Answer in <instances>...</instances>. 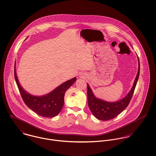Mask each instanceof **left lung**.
Wrapping results in <instances>:
<instances>
[{
  "mask_svg": "<svg viewBox=\"0 0 156 156\" xmlns=\"http://www.w3.org/2000/svg\"><path fill=\"white\" fill-rule=\"evenodd\" d=\"M139 61V68L133 86L128 95L123 99L113 103L106 102L100 99L97 98L93 94L89 85L87 84V97L89 109L95 118L102 121H108L117 116L123 111L129 105L132 98L136 88L140 73V62Z\"/></svg>",
  "mask_w": 156,
  "mask_h": 156,
  "instance_id": "8db88e82",
  "label": "left lung"
}]
</instances>
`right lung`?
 <instances>
[{
	"label": "right lung",
	"mask_w": 156,
	"mask_h": 156,
	"mask_svg": "<svg viewBox=\"0 0 156 156\" xmlns=\"http://www.w3.org/2000/svg\"><path fill=\"white\" fill-rule=\"evenodd\" d=\"M14 77L18 88L26 106L38 115L52 118L61 111L64 103V95L68 89L76 80V77L61 84L50 93L41 97H35L29 94L20 86L14 67Z\"/></svg>",
	"instance_id": "obj_1"
}]
</instances>
